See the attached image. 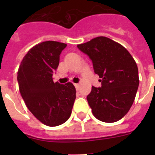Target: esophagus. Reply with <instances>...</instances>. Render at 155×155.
<instances>
[{
    "instance_id": "34e87169",
    "label": "esophagus",
    "mask_w": 155,
    "mask_h": 155,
    "mask_svg": "<svg viewBox=\"0 0 155 155\" xmlns=\"http://www.w3.org/2000/svg\"><path fill=\"white\" fill-rule=\"evenodd\" d=\"M74 86H75V87H76L77 91H78L79 87H80V85H79V84H74Z\"/></svg>"
}]
</instances>
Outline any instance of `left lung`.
<instances>
[{"label": "left lung", "mask_w": 155, "mask_h": 155, "mask_svg": "<svg viewBox=\"0 0 155 155\" xmlns=\"http://www.w3.org/2000/svg\"><path fill=\"white\" fill-rule=\"evenodd\" d=\"M77 46L91 59L102 84L92 86L87 96L93 115L105 123L118 121L132 106L139 86L134 59L125 47L107 37H96Z\"/></svg>", "instance_id": "obj_1"}]
</instances>
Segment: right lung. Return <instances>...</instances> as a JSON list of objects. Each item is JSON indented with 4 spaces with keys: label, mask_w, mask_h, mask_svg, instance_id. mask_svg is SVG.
<instances>
[{
    "label": "right lung",
    "mask_w": 155,
    "mask_h": 155,
    "mask_svg": "<svg viewBox=\"0 0 155 155\" xmlns=\"http://www.w3.org/2000/svg\"><path fill=\"white\" fill-rule=\"evenodd\" d=\"M67 44L46 41L30 49L18 71L19 91L27 108L41 123L57 127L71 115L76 89L71 82H53V74L58 68L60 55Z\"/></svg>",
    "instance_id": "obj_1"
}]
</instances>
